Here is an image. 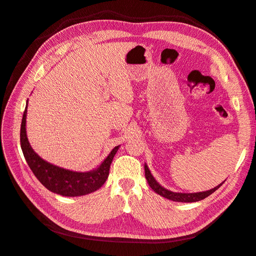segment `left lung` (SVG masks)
Masks as SVG:
<instances>
[{"label":"left lung","instance_id":"8db88e82","mask_svg":"<svg viewBox=\"0 0 256 256\" xmlns=\"http://www.w3.org/2000/svg\"><path fill=\"white\" fill-rule=\"evenodd\" d=\"M145 176H146V180L148 182L149 186L152 187V189L154 192H156L162 196H164V198H166L168 200L176 201V202H196V201L206 199V196H208L210 194H212L215 190H218V189L222 185V182H222V184H220L218 186H216V187L210 189V190H206V192L185 194V192H174L168 190V189H166L164 187H162L159 184V182L154 180V178L152 176V172H150V170L148 168L146 163H145Z\"/></svg>","mask_w":256,"mask_h":256}]
</instances>
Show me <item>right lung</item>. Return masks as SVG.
I'll return each instance as SVG.
<instances>
[{
  "label": "right lung",
  "instance_id": "add662e5",
  "mask_svg": "<svg viewBox=\"0 0 256 256\" xmlns=\"http://www.w3.org/2000/svg\"><path fill=\"white\" fill-rule=\"evenodd\" d=\"M27 108L28 100L26 104L22 121L20 145L26 161L41 184L50 192L64 196H84L100 189L108 178L110 164L120 146L114 147L107 158L100 163V166L88 172H74L52 164L43 160L30 146L27 130H26Z\"/></svg>",
  "mask_w": 256,
  "mask_h": 256
}]
</instances>
